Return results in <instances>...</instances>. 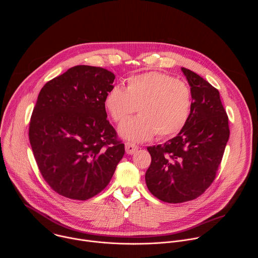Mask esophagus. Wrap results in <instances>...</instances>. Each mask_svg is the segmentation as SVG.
Listing matches in <instances>:
<instances>
[{"mask_svg": "<svg viewBox=\"0 0 258 258\" xmlns=\"http://www.w3.org/2000/svg\"><path fill=\"white\" fill-rule=\"evenodd\" d=\"M138 149H139V147L136 144L131 143V142L125 143V151H126L127 154L132 155V154L136 153L138 151Z\"/></svg>", "mask_w": 258, "mask_h": 258, "instance_id": "obj_1", "label": "esophagus"}]
</instances>
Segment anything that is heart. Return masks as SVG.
<instances>
[{"label":"heart","mask_w":258,"mask_h":258,"mask_svg":"<svg viewBox=\"0 0 258 258\" xmlns=\"http://www.w3.org/2000/svg\"><path fill=\"white\" fill-rule=\"evenodd\" d=\"M105 108L119 126L121 137L143 142L157 135L168 138L186 126L192 112L193 98L188 84L158 71L131 77L126 88L114 86L104 99Z\"/></svg>","instance_id":"obj_1"}]
</instances>
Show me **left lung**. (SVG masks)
Masks as SVG:
<instances>
[{
	"mask_svg": "<svg viewBox=\"0 0 258 258\" xmlns=\"http://www.w3.org/2000/svg\"><path fill=\"white\" fill-rule=\"evenodd\" d=\"M191 87V116L176 137L148 147L147 187L163 202L181 203L202 195L216 176L230 137L219 92L197 73L181 68Z\"/></svg>",
	"mask_w": 258,
	"mask_h": 258,
	"instance_id": "1",
	"label": "left lung"
}]
</instances>
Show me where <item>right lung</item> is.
Returning <instances> with one entry per match:
<instances>
[{"mask_svg":"<svg viewBox=\"0 0 258 258\" xmlns=\"http://www.w3.org/2000/svg\"><path fill=\"white\" fill-rule=\"evenodd\" d=\"M115 76L78 65L41 90L29 122V142L46 182L61 196L88 200L103 191L124 155L104 105Z\"/></svg>","mask_w":258,"mask_h":258,"instance_id":"add662e5","label":"right lung"}]
</instances>
